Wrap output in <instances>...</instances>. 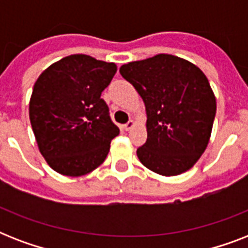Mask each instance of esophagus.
<instances>
[{"mask_svg":"<svg viewBox=\"0 0 248 248\" xmlns=\"http://www.w3.org/2000/svg\"><path fill=\"white\" fill-rule=\"evenodd\" d=\"M134 126H135V122H134V121H132V120H130L127 122V124H124V130H126V131H130V130H131V128L134 127Z\"/></svg>","mask_w":248,"mask_h":248,"instance_id":"esophagus-1","label":"esophagus"}]
</instances>
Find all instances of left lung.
Returning a JSON list of instances; mask_svg holds the SVG:
<instances>
[{"label": "left lung", "instance_id": "8db88e82", "mask_svg": "<svg viewBox=\"0 0 248 248\" xmlns=\"http://www.w3.org/2000/svg\"><path fill=\"white\" fill-rule=\"evenodd\" d=\"M120 73L147 110L148 139L136 151L140 162L162 176L192 169L207 148L216 114L203 72L183 58L158 54L124 64Z\"/></svg>", "mask_w": 248, "mask_h": 248}]
</instances>
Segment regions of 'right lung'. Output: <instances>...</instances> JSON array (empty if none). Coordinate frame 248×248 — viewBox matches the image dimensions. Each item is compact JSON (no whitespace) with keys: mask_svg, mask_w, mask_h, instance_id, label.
I'll use <instances>...</instances> for the list:
<instances>
[{"mask_svg":"<svg viewBox=\"0 0 248 248\" xmlns=\"http://www.w3.org/2000/svg\"><path fill=\"white\" fill-rule=\"evenodd\" d=\"M117 65L75 54L46 68L33 86L29 120L41 155L54 171L82 176L108 155L120 128L101 93Z\"/></svg>","mask_w":248,"mask_h":248,"instance_id":"add662e5","label":"right lung"}]
</instances>
